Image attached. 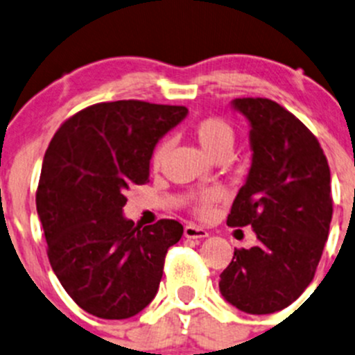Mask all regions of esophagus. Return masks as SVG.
Segmentation results:
<instances>
[{
    "label": "esophagus",
    "mask_w": 355,
    "mask_h": 355,
    "mask_svg": "<svg viewBox=\"0 0 355 355\" xmlns=\"http://www.w3.org/2000/svg\"><path fill=\"white\" fill-rule=\"evenodd\" d=\"M184 235L187 239H206L209 234H207L204 228L196 227V225H187V227L184 228Z\"/></svg>",
    "instance_id": "1"
}]
</instances>
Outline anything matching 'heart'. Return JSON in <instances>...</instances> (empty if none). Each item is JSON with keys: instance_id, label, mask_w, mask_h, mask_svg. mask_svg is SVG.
Returning a JSON list of instances; mask_svg holds the SVG:
<instances>
[{"instance_id": "obj_1", "label": "heart", "mask_w": 355, "mask_h": 355, "mask_svg": "<svg viewBox=\"0 0 355 355\" xmlns=\"http://www.w3.org/2000/svg\"><path fill=\"white\" fill-rule=\"evenodd\" d=\"M192 134L196 135L200 148L211 156H218L221 153H228L230 155L232 146L235 141V132L230 127L228 121H225L220 116H207L199 120L198 123H194L192 127ZM168 142L163 141L156 146L155 151H153L151 163L153 166L157 168L163 161L164 155H166ZM220 199V191L216 189H207V191L199 192L192 198V209L198 216H207V214L213 211L214 204Z\"/></svg>"}]
</instances>
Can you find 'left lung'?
<instances>
[{
  "label": "left lung",
  "instance_id": "1",
  "mask_svg": "<svg viewBox=\"0 0 355 355\" xmlns=\"http://www.w3.org/2000/svg\"><path fill=\"white\" fill-rule=\"evenodd\" d=\"M234 108L249 120L254 155L227 225H250L257 242L234 250L220 292L244 313L271 314L316 273L333 214L330 166L313 132L278 103L239 98Z\"/></svg>",
  "mask_w": 355,
  "mask_h": 355
}]
</instances>
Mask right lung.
Masks as SVG:
<instances>
[{"label": "right lung", "instance_id": "add662e5", "mask_svg": "<svg viewBox=\"0 0 355 355\" xmlns=\"http://www.w3.org/2000/svg\"><path fill=\"white\" fill-rule=\"evenodd\" d=\"M185 106L123 99L70 116L46 149L35 206L48 257L73 302L103 320H127L155 299L177 220L134 225L125 192L149 178L155 146Z\"/></svg>", "mask_w": 355, "mask_h": 355}]
</instances>
